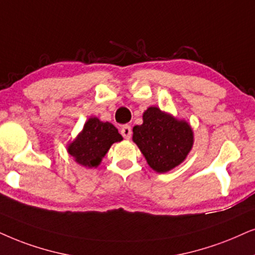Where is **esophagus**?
<instances>
[{
	"label": "esophagus",
	"instance_id": "obj_1",
	"mask_svg": "<svg viewBox=\"0 0 255 255\" xmlns=\"http://www.w3.org/2000/svg\"><path fill=\"white\" fill-rule=\"evenodd\" d=\"M121 134H122V136H124L125 138H130V136H131V128H130V126H128V125H125V126H122V128H121Z\"/></svg>",
	"mask_w": 255,
	"mask_h": 255
}]
</instances>
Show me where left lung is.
<instances>
[{"instance_id": "obj_1", "label": "left lung", "mask_w": 255, "mask_h": 255, "mask_svg": "<svg viewBox=\"0 0 255 255\" xmlns=\"http://www.w3.org/2000/svg\"><path fill=\"white\" fill-rule=\"evenodd\" d=\"M143 124L133 128V141L157 173H166L183 162L194 142L188 122L178 120L157 107L143 113Z\"/></svg>"}]
</instances>
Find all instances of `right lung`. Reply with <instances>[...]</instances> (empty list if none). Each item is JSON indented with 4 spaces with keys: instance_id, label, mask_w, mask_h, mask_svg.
<instances>
[{
    "instance_id": "1",
    "label": "right lung",
    "mask_w": 255,
    "mask_h": 255,
    "mask_svg": "<svg viewBox=\"0 0 255 255\" xmlns=\"http://www.w3.org/2000/svg\"><path fill=\"white\" fill-rule=\"evenodd\" d=\"M121 140V134L112 124L100 121L98 118H89L67 150L77 163L93 168L100 165L112 144Z\"/></svg>"
}]
</instances>
